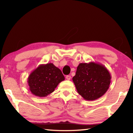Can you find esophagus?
I'll list each match as a JSON object with an SVG mask.
<instances>
[{
  "mask_svg": "<svg viewBox=\"0 0 133 133\" xmlns=\"http://www.w3.org/2000/svg\"><path fill=\"white\" fill-rule=\"evenodd\" d=\"M66 78L67 80H70L71 79V76H70V75H67V76H66Z\"/></svg>",
  "mask_w": 133,
  "mask_h": 133,
  "instance_id": "obj_1",
  "label": "esophagus"
}]
</instances>
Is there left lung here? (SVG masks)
Segmentation results:
<instances>
[{
  "mask_svg": "<svg viewBox=\"0 0 133 133\" xmlns=\"http://www.w3.org/2000/svg\"><path fill=\"white\" fill-rule=\"evenodd\" d=\"M111 76L104 65L94 62L80 63L73 77L78 93L85 100H95L109 89Z\"/></svg>",
  "mask_w": 133,
  "mask_h": 133,
  "instance_id": "8db88e82",
  "label": "left lung"
}]
</instances>
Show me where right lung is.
Wrapping results in <instances>:
<instances>
[{
    "label": "right lung",
    "mask_w": 133,
    "mask_h": 133,
    "mask_svg": "<svg viewBox=\"0 0 133 133\" xmlns=\"http://www.w3.org/2000/svg\"><path fill=\"white\" fill-rule=\"evenodd\" d=\"M64 79L62 71L50 63L39 65L29 76L28 83L31 93L43 97L55 91Z\"/></svg>",
    "instance_id": "right-lung-1"
}]
</instances>
